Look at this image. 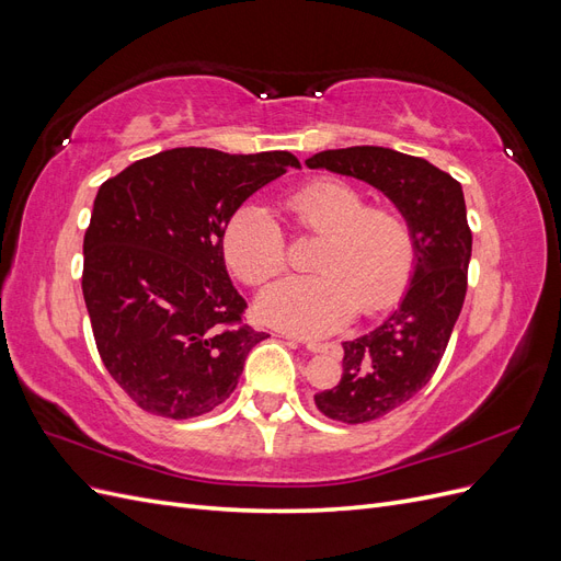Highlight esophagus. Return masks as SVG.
<instances>
[{
	"instance_id": "obj_1",
	"label": "esophagus",
	"mask_w": 561,
	"mask_h": 561,
	"mask_svg": "<svg viewBox=\"0 0 561 561\" xmlns=\"http://www.w3.org/2000/svg\"><path fill=\"white\" fill-rule=\"evenodd\" d=\"M299 342L307 346L311 353H334V351H339V346L336 344H332V342H318V339H304V336H299Z\"/></svg>"
}]
</instances>
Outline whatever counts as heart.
Here are the masks:
<instances>
[{"instance_id": "heart-1", "label": "heart", "mask_w": 561, "mask_h": 561, "mask_svg": "<svg viewBox=\"0 0 561 561\" xmlns=\"http://www.w3.org/2000/svg\"><path fill=\"white\" fill-rule=\"evenodd\" d=\"M283 208L299 231L318 233L313 276L271 283L257 299V313L290 332L328 334L355 311L377 313L396 304L414 271V231L404 215L367 206L355 186L322 178L287 194ZM229 268L248 285H262L285 266V236L260 203L236 208L222 233Z\"/></svg>"}]
</instances>
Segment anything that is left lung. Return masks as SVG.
<instances>
[{
	"instance_id": "8db88e82",
	"label": "left lung",
	"mask_w": 561,
	"mask_h": 561,
	"mask_svg": "<svg viewBox=\"0 0 561 561\" xmlns=\"http://www.w3.org/2000/svg\"><path fill=\"white\" fill-rule=\"evenodd\" d=\"M307 165L377 186L414 231V274L400 307L379 328L342 344V381L313 398L334 421L367 423L412 400L443 360L472 252L463 190L426 159L388 147L328 149Z\"/></svg>"
}]
</instances>
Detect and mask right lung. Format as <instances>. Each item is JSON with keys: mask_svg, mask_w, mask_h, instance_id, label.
Instances as JSON below:
<instances>
[{"mask_svg": "<svg viewBox=\"0 0 561 561\" xmlns=\"http://www.w3.org/2000/svg\"><path fill=\"white\" fill-rule=\"evenodd\" d=\"M299 168L290 151L225 154L178 147L130 163L93 201L81 290L112 379L145 412L192 419L231 393L266 332L225 264L236 208Z\"/></svg>", "mask_w": 561, "mask_h": 561, "instance_id": "add662e5", "label": "right lung"}]
</instances>
